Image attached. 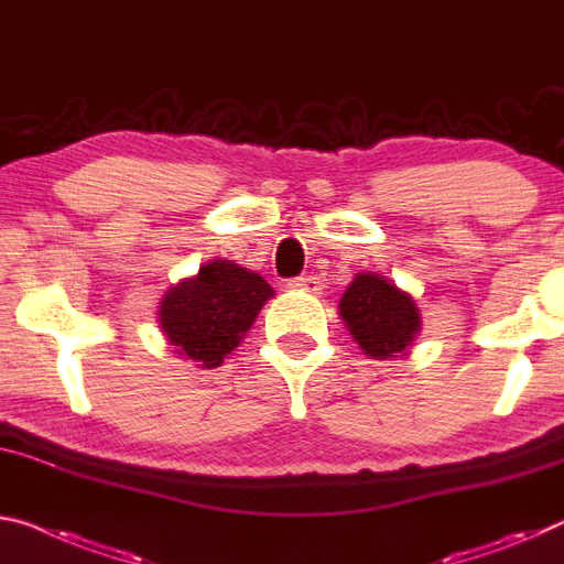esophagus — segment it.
<instances>
[{
    "mask_svg": "<svg viewBox=\"0 0 564 564\" xmlns=\"http://www.w3.org/2000/svg\"><path fill=\"white\" fill-rule=\"evenodd\" d=\"M289 289L291 291H303V293H321V289H324V285H321V281L318 279H314V275H301V279H293L291 283H289Z\"/></svg>",
    "mask_w": 564,
    "mask_h": 564,
    "instance_id": "1",
    "label": "esophagus"
}]
</instances>
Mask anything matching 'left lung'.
<instances>
[{
  "mask_svg": "<svg viewBox=\"0 0 564 564\" xmlns=\"http://www.w3.org/2000/svg\"><path fill=\"white\" fill-rule=\"evenodd\" d=\"M338 318L369 359L406 356L422 330L416 301L379 273H356L338 301Z\"/></svg>",
  "mask_w": 564,
  "mask_h": 564,
  "instance_id": "1",
  "label": "left lung"
}]
</instances>
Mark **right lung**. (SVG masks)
<instances>
[{
  "label": "right lung",
  "instance_id": "right-lung-1",
  "mask_svg": "<svg viewBox=\"0 0 564 564\" xmlns=\"http://www.w3.org/2000/svg\"><path fill=\"white\" fill-rule=\"evenodd\" d=\"M273 296L263 275L213 258L191 279L165 291L158 306V328L181 359L216 369L243 341L258 311Z\"/></svg>",
  "mask_w": 564,
  "mask_h": 564
}]
</instances>
